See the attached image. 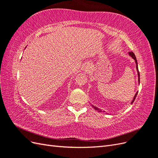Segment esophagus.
I'll list each match as a JSON object with an SVG mask.
<instances>
[{
  "label": "esophagus",
  "mask_w": 158,
  "mask_h": 158,
  "mask_svg": "<svg viewBox=\"0 0 158 158\" xmlns=\"http://www.w3.org/2000/svg\"><path fill=\"white\" fill-rule=\"evenodd\" d=\"M91 69H92V67H91V64L89 63H88L85 64L84 67V71L85 73H89L90 71H91Z\"/></svg>",
  "instance_id": "esophagus-1"
}]
</instances>
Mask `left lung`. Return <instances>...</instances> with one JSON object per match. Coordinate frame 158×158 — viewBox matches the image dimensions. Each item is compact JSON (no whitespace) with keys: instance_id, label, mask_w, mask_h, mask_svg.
Returning a JSON list of instances; mask_svg holds the SVG:
<instances>
[{"instance_id":"8db88e82","label":"left lung","mask_w":158,"mask_h":158,"mask_svg":"<svg viewBox=\"0 0 158 158\" xmlns=\"http://www.w3.org/2000/svg\"><path fill=\"white\" fill-rule=\"evenodd\" d=\"M128 55H130V56L132 57V58L134 60H135V63H136V68L137 73H138V83L140 84V73H139V71H138V67L137 60H136V56H135V55L134 54V52H128ZM137 94H138V92L136 93V94L135 95V96H134V98H133L132 101V102H131V104H132V103L134 102V101H135V100L136 97V95H137ZM92 107L94 108V109L96 110V111H98V112H101V111H102V110H100L99 108H98V107H95V106H92Z\"/></svg>"}]
</instances>
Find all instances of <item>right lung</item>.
Instances as JSON below:
<instances>
[{
    "label": "right lung",
    "instance_id": "obj_1",
    "mask_svg": "<svg viewBox=\"0 0 158 158\" xmlns=\"http://www.w3.org/2000/svg\"><path fill=\"white\" fill-rule=\"evenodd\" d=\"M26 47H25V49H26Z\"/></svg>",
    "mask_w": 158,
    "mask_h": 158
}]
</instances>
